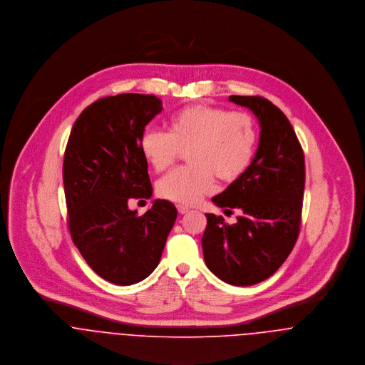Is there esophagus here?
I'll use <instances>...</instances> for the list:
<instances>
[{
  "mask_svg": "<svg viewBox=\"0 0 365 365\" xmlns=\"http://www.w3.org/2000/svg\"><path fill=\"white\" fill-rule=\"evenodd\" d=\"M178 207V211H179V214H186L187 211H189V207H186V205H182V204H178L176 205Z\"/></svg>",
  "mask_w": 365,
  "mask_h": 365,
  "instance_id": "34e87169",
  "label": "esophagus"
}]
</instances>
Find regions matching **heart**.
<instances>
[{"label":"heart","mask_w":365,"mask_h":365,"mask_svg":"<svg viewBox=\"0 0 365 365\" xmlns=\"http://www.w3.org/2000/svg\"><path fill=\"white\" fill-rule=\"evenodd\" d=\"M257 125L246 112H230L210 105H192L166 120V133L148 130L140 151L155 172H163L185 155L189 166L175 169L158 182L157 193L170 202L195 204L221 182L241 178L252 163Z\"/></svg>","instance_id":"b5f03b06"}]
</instances>
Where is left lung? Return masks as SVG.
<instances>
[{
  "mask_svg": "<svg viewBox=\"0 0 365 365\" xmlns=\"http://www.w3.org/2000/svg\"><path fill=\"white\" fill-rule=\"evenodd\" d=\"M260 124L259 147L247 169L212 202L241 212L230 225L205 214V266L222 282L246 287L264 282L285 262L297 242L305 187V160L295 131L283 112L262 96L231 95Z\"/></svg>",
  "mask_w": 365,
  "mask_h": 365,
  "instance_id": "8db88e82",
  "label": "left lung"
}]
</instances>
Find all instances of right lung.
I'll list each match as a JSON object with an SVG mask.
<instances>
[{
	"instance_id": "add662e5",
	"label": "right lung",
	"mask_w": 365,
	"mask_h": 365,
	"mask_svg": "<svg viewBox=\"0 0 365 365\" xmlns=\"http://www.w3.org/2000/svg\"><path fill=\"white\" fill-rule=\"evenodd\" d=\"M161 110L155 95L98 99L74 123L64 153L73 242L98 276L118 285L138 283L155 270L178 217L176 207L160 199L144 215L128 208V200L153 196L140 138Z\"/></svg>"
}]
</instances>
